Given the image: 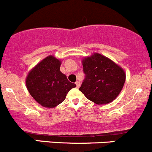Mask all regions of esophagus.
Listing matches in <instances>:
<instances>
[{
    "instance_id": "34e87169",
    "label": "esophagus",
    "mask_w": 152,
    "mask_h": 152,
    "mask_svg": "<svg viewBox=\"0 0 152 152\" xmlns=\"http://www.w3.org/2000/svg\"><path fill=\"white\" fill-rule=\"evenodd\" d=\"M75 84H76V86H77V88L80 87V81H76L75 82Z\"/></svg>"
}]
</instances>
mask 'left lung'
Masks as SVG:
<instances>
[{
    "label": "left lung",
    "instance_id": "8db88e82",
    "mask_svg": "<svg viewBox=\"0 0 152 152\" xmlns=\"http://www.w3.org/2000/svg\"><path fill=\"white\" fill-rule=\"evenodd\" d=\"M85 79L79 90L97 104L113 102L125 82L123 69L100 53H92L82 60Z\"/></svg>",
    "mask_w": 152,
    "mask_h": 152
}]
</instances>
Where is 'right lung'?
<instances>
[{
  "instance_id": "add662e5",
  "label": "right lung",
  "mask_w": 152,
  "mask_h": 152,
  "mask_svg": "<svg viewBox=\"0 0 152 152\" xmlns=\"http://www.w3.org/2000/svg\"><path fill=\"white\" fill-rule=\"evenodd\" d=\"M60 60L50 55L33 68L26 78L28 92L45 107L53 108L60 104L69 91L76 86L60 72Z\"/></svg>"
}]
</instances>
